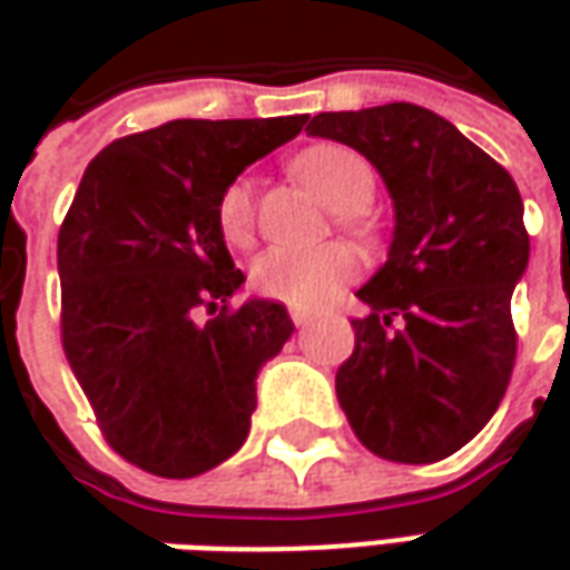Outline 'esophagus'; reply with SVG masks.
<instances>
[{
	"mask_svg": "<svg viewBox=\"0 0 570 570\" xmlns=\"http://www.w3.org/2000/svg\"><path fill=\"white\" fill-rule=\"evenodd\" d=\"M288 317L295 320V326H307V323L317 317V314H314V311H307V307H288Z\"/></svg>",
	"mask_w": 570,
	"mask_h": 570,
	"instance_id": "esophagus-1",
	"label": "esophagus"
}]
</instances>
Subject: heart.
I'll list each match as a JSON object with an SVG mask.
<instances>
[{
    "instance_id": "b5f03b06",
    "label": "heart",
    "mask_w": 570,
    "mask_h": 570,
    "mask_svg": "<svg viewBox=\"0 0 570 570\" xmlns=\"http://www.w3.org/2000/svg\"><path fill=\"white\" fill-rule=\"evenodd\" d=\"M295 174L336 212H358L374 196V167L362 151L340 142H320L295 158ZM218 230L230 247H250L256 234V203L247 177L230 180L215 203ZM358 273V259L345 244L323 247H269L250 263L256 295L288 307H320Z\"/></svg>"
}]
</instances>
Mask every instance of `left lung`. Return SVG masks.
Returning a JSON list of instances; mask_svg holds the SVG:
<instances>
[{"label": "left lung", "mask_w": 570, "mask_h": 570, "mask_svg": "<svg viewBox=\"0 0 570 570\" xmlns=\"http://www.w3.org/2000/svg\"><path fill=\"white\" fill-rule=\"evenodd\" d=\"M307 132L377 167L396 228L358 288L355 352L336 396L355 438L393 463H438L470 444L511 381V295L530 259L514 177L419 104L317 114Z\"/></svg>", "instance_id": "1"}]
</instances>
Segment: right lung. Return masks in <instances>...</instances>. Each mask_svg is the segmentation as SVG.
<instances>
[{
	"instance_id": "obj_1",
	"label": "right lung",
	"mask_w": 570,
	"mask_h": 570,
	"mask_svg": "<svg viewBox=\"0 0 570 570\" xmlns=\"http://www.w3.org/2000/svg\"><path fill=\"white\" fill-rule=\"evenodd\" d=\"M304 122L170 120L122 136L62 218V352L107 444L151 475L193 479L247 441L256 374L295 323L266 297L230 307L244 273L215 203Z\"/></svg>"
}]
</instances>
